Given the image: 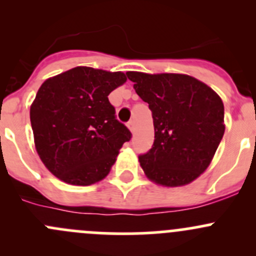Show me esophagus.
Segmentation results:
<instances>
[{"mask_svg":"<svg viewBox=\"0 0 256 256\" xmlns=\"http://www.w3.org/2000/svg\"><path fill=\"white\" fill-rule=\"evenodd\" d=\"M128 128H130L131 131H132L134 128H135V121H134V120H130V121H128Z\"/></svg>","mask_w":256,"mask_h":256,"instance_id":"1","label":"esophagus"}]
</instances>
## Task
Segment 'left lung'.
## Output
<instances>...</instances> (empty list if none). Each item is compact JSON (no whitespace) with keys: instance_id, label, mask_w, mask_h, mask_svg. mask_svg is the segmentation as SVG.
<instances>
[{"instance_id":"obj_1","label":"left lung","mask_w":256,"mask_h":256,"mask_svg":"<svg viewBox=\"0 0 256 256\" xmlns=\"http://www.w3.org/2000/svg\"><path fill=\"white\" fill-rule=\"evenodd\" d=\"M126 76L154 118V144L138 156L144 174L167 187L188 184L207 170L223 138V102L208 85L184 74Z\"/></svg>"}]
</instances>
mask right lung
Returning a JSON list of instances; mask_svg holds the SVG:
<instances>
[{
  "label": "right lung",
  "instance_id": "add662e5",
  "mask_svg": "<svg viewBox=\"0 0 256 256\" xmlns=\"http://www.w3.org/2000/svg\"><path fill=\"white\" fill-rule=\"evenodd\" d=\"M126 82L76 66L46 80L30 106L34 144L46 167L69 184L89 186L109 174L130 130L116 118L108 95Z\"/></svg>",
  "mask_w": 256,
  "mask_h": 256
}]
</instances>
